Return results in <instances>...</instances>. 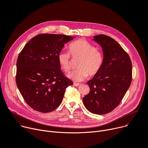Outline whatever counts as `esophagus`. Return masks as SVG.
Listing matches in <instances>:
<instances>
[{"mask_svg": "<svg viewBox=\"0 0 148 148\" xmlns=\"http://www.w3.org/2000/svg\"><path fill=\"white\" fill-rule=\"evenodd\" d=\"M74 84V86H77V87L80 86V84H79V83H74V84Z\"/></svg>", "mask_w": 148, "mask_h": 148, "instance_id": "34e87169", "label": "esophagus"}]
</instances>
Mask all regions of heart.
Segmentation results:
<instances>
[{"label": "heart", "mask_w": 148, "mask_h": 148, "mask_svg": "<svg viewBox=\"0 0 148 148\" xmlns=\"http://www.w3.org/2000/svg\"><path fill=\"white\" fill-rule=\"evenodd\" d=\"M68 49L73 58H80L77 65L78 68L68 74L72 80L81 82L88 75L93 77L100 72L104 62V56L95 45L84 39H78L71 43ZM70 54L61 51L58 55V64L65 73L69 72L71 68Z\"/></svg>", "instance_id": "heart-1"}]
</instances>
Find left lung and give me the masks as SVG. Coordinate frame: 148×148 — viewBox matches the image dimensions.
<instances>
[{"mask_svg":"<svg viewBox=\"0 0 148 148\" xmlns=\"http://www.w3.org/2000/svg\"><path fill=\"white\" fill-rule=\"evenodd\" d=\"M93 40L102 47L104 62L100 72L87 84L90 93L83 101L93 114H106L121 103L132 81V63L128 53L112 38L99 34Z\"/></svg>","mask_w":148,"mask_h":148,"instance_id":"8db88e82","label":"left lung"}]
</instances>
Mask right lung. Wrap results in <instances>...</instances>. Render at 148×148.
I'll list each match as a JSON object with an SVG mask.
<instances>
[{
    "mask_svg": "<svg viewBox=\"0 0 148 148\" xmlns=\"http://www.w3.org/2000/svg\"><path fill=\"white\" fill-rule=\"evenodd\" d=\"M73 38L63 34H40L19 53L16 83L24 101L34 110L53 111L61 103L66 88L73 85L61 71L58 55L64 43Z\"/></svg>",
    "mask_w": 148,
    "mask_h": 148,
    "instance_id": "1",
    "label": "right lung"
}]
</instances>
